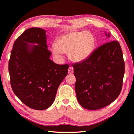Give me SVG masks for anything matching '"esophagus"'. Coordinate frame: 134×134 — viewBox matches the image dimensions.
Listing matches in <instances>:
<instances>
[{
    "mask_svg": "<svg viewBox=\"0 0 134 134\" xmlns=\"http://www.w3.org/2000/svg\"><path fill=\"white\" fill-rule=\"evenodd\" d=\"M73 68L70 67L69 68V69H68V72H69V74H72L73 73Z\"/></svg>",
    "mask_w": 134,
    "mask_h": 134,
    "instance_id": "esophagus-1",
    "label": "esophagus"
}]
</instances>
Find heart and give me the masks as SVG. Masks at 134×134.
Instances as JSON below:
<instances>
[{"instance_id":"1","label":"heart","mask_w":134,"mask_h":134,"mask_svg":"<svg viewBox=\"0 0 134 134\" xmlns=\"http://www.w3.org/2000/svg\"><path fill=\"white\" fill-rule=\"evenodd\" d=\"M94 44V37L90 32L72 31L57 38L51 51L57 58H62L61 53L67 54L71 62L79 63L90 55Z\"/></svg>"}]
</instances>
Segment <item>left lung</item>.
<instances>
[{"label": "left lung", "mask_w": 134, "mask_h": 134, "mask_svg": "<svg viewBox=\"0 0 134 134\" xmlns=\"http://www.w3.org/2000/svg\"><path fill=\"white\" fill-rule=\"evenodd\" d=\"M108 38L109 34H106ZM77 99L83 108L97 110L110 105L121 92L125 72L122 49L117 41L102 45L82 62L72 64Z\"/></svg>", "instance_id": "8db88e82"}]
</instances>
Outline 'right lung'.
I'll use <instances>...</instances> for the list:
<instances>
[{
	"label": "right lung",
	"mask_w": 134,
	"mask_h": 134,
	"mask_svg": "<svg viewBox=\"0 0 134 134\" xmlns=\"http://www.w3.org/2000/svg\"><path fill=\"white\" fill-rule=\"evenodd\" d=\"M51 55L46 31L40 28L26 29L13 45L9 61L11 87L22 102L33 109L50 107L67 75L69 65L55 64Z\"/></svg>",
	"instance_id": "obj_1"
}]
</instances>
